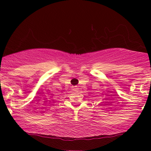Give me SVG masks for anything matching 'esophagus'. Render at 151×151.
<instances>
[{
    "instance_id": "1",
    "label": "esophagus",
    "mask_w": 151,
    "mask_h": 151,
    "mask_svg": "<svg viewBox=\"0 0 151 151\" xmlns=\"http://www.w3.org/2000/svg\"><path fill=\"white\" fill-rule=\"evenodd\" d=\"M75 90H78V88L76 87V88H75Z\"/></svg>"
}]
</instances>
